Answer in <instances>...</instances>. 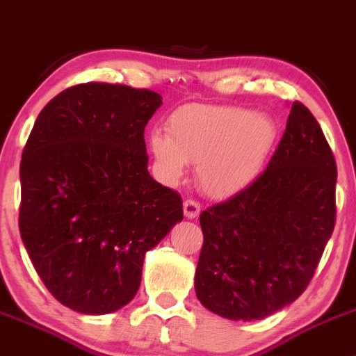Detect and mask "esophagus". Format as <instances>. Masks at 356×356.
Returning a JSON list of instances; mask_svg holds the SVG:
<instances>
[{
  "instance_id": "obj_1",
  "label": "esophagus",
  "mask_w": 356,
  "mask_h": 356,
  "mask_svg": "<svg viewBox=\"0 0 356 356\" xmlns=\"http://www.w3.org/2000/svg\"><path fill=\"white\" fill-rule=\"evenodd\" d=\"M202 212V205H200L196 200H186L184 202V216L188 219H195L198 217V213Z\"/></svg>"
}]
</instances>
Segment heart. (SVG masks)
<instances>
[{
    "label": "heart",
    "instance_id": "1",
    "mask_svg": "<svg viewBox=\"0 0 356 356\" xmlns=\"http://www.w3.org/2000/svg\"><path fill=\"white\" fill-rule=\"evenodd\" d=\"M271 116L238 106H186L168 118L167 136L154 134L151 147L165 177L177 179L186 163H198L205 193L229 196L259 175L278 143Z\"/></svg>",
    "mask_w": 356,
    "mask_h": 356
}]
</instances>
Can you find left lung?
Masks as SVG:
<instances>
[{
  "instance_id": "obj_1",
  "label": "left lung",
  "mask_w": 356,
  "mask_h": 356,
  "mask_svg": "<svg viewBox=\"0 0 356 356\" xmlns=\"http://www.w3.org/2000/svg\"><path fill=\"white\" fill-rule=\"evenodd\" d=\"M337 167L318 122L296 101L266 170L200 213L196 298L229 320H261L299 298L336 226Z\"/></svg>"
}]
</instances>
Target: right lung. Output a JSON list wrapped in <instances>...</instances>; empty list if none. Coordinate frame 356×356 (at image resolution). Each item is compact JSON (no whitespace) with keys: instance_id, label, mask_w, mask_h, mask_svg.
Listing matches in <instances>:
<instances>
[{"instance_id":"right-lung-1","label":"right lung","mask_w":356,"mask_h":356,"mask_svg":"<svg viewBox=\"0 0 356 356\" xmlns=\"http://www.w3.org/2000/svg\"><path fill=\"white\" fill-rule=\"evenodd\" d=\"M160 94L79 83L38 115L20 161L19 229L60 305L106 315L129 305L144 255L182 220V198L147 172L144 129Z\"/></svg>"}]
</instances>
